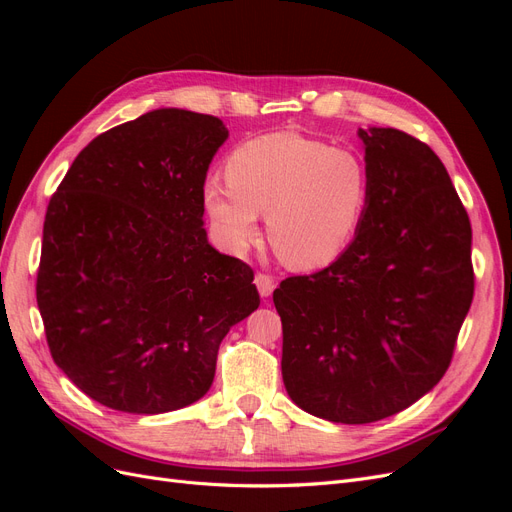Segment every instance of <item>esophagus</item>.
<instances>
[{
	"instance_id": "esophagus-1",
	"label": "esophagus",
	"mask_w": 512,
	"mask_h": 512,
	"mask_svg": "<svg viewBox=\"0 0 512 512\" xmlns=\"http://www.w3.org/2000/svg\"><path fill=\"white\" fill-rule=\"evenodd\" d=\"M254 284H256V288L260 292V297H271V292L275 290V280H273L271 275H267V273H256Z\"/></svg>"
}]
</instances>
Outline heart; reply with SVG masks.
<instances>
[{
    "mask_svg": "<svg viewBox=\"0 0 512 512\" xmlns=\"http://www.w3.org/2000/svg\"><path fill=\"white\" fill-rule=\"evenodd\" d=\"M224 177L203 190L220 241L243 254L258 237V213H267L271 247L299 271L327 267L348 250L371 196V170L359 151L290 130L232 149Z\"/></svg>",
    "mask_w": 512,
    "mask_h": 512,
    "instance_id": "b5f03b06",
    "label": "heart"
}]
</instances>
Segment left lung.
Instances as JSON below:
<instances>
[{
  "mask_svg": "<svg viewBox=\"0 0 512 512\" xmlns=\"http://www.w3.org/2000/svg\"><path fill=\"white\" fill-rule=\"evenodd\" d=\"M359 136L371 170L359 232L327 269L273 292L290 399L346 425L382 421L429 393L474 297L472 226L440 158L395 128Z\"/></svg>",
  "mask_w": 512,
  "mask_h": 512,
  "instance_id": "8db88e82",
  "label": "left lung"
}]
</instances>
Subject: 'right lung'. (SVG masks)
<instances>
[{"mask_svg": "<svg viewBox=\"0 0 512 512\" xmlns=\"http://www.w3.org/2000/svg\"><path fill=\"white\" fill-rule=\"evenodd\" d=\"M228 130L158 108L96 136L51 196L36 282L53 361L98 404H194L232 324L260 305L254 271L207 241L203 190Z\"/></svg>", "mask_w": 512, "mask_h": 512, "instance_id": "obj_1", "label": "right lung"}]
</instances>
